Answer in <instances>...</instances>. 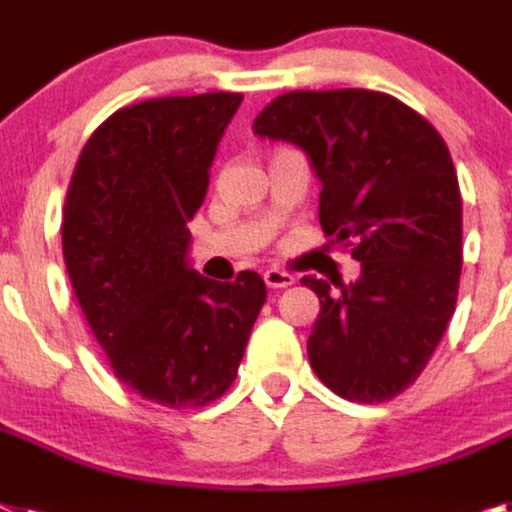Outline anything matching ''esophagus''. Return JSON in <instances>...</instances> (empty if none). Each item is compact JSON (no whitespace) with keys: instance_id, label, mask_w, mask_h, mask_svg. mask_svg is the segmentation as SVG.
I'll use <instances>...</instances> for the list:
<instances>
[{"instance_id":"34e87169","label":"esophagus","mask_w":512,"mask_h":512,"mask_svg":"<svg viewBox=\"0 0 512 512\" xmlns=\"http://www.w3.org/2000/svg\"><path fill=\"white\" fill-rule=\"evenodd\" d=\"M263 278L270 289H286V286H291V283H294V276H291V273H286V270H278V268L265 270Z\"/></svg>"}]
</instances>
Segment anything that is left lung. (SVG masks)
Listing matches in <instances>:
<instances>
[{"instance_id":"1","label":"left lung","mask_w":512,"mask_h":512,"mask_svg":"<svg viewBox=\"0 0 512 512\" xmlns=\"http://www.w3.org/2000/svg\"><path fill=\"white\" fill-rule=\"evenodd\" d=\"M255 135L307 153L322 231L362 263L338 291L302 278L320 299L309 364L346 401H390L422 375L458 299L463 203L448 145L419 111L362 88L283 93Z\"/></svg>"}]
</instances>
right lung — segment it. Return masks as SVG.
<instances>
[{
  "instance_id": "1",
  "label": "right lung",
  "mask_w": 512,
  "mask_h": 512,
  "mask_svg": "<svg viewBox=\"0 0 512 512\" xmlns=\"http://www.w3.org/2000/svg\"><path fill=\"white\" fill-rule=\"evenodd\" d=\"M242 93L124 106L88 137L62 210V252L77 304L114 375L148 401L197 409L239 372L265 281L203 278L187 265V221Z\"/></svg>"
}]
</instances>
